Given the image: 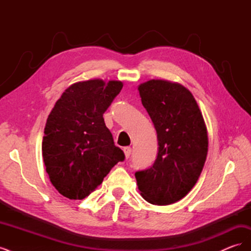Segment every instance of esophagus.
I'll return each instance as SVG.
<instances>
[{
	"mask_svg": "<svg viewBox=\"0 0 251 251\" xmlns=\"http://www.w3.org/2000/svg\"><path fill=\"white\" fill-rule=\"evenodd\" d=\"M124 153H125V156H126V159H127V158H130L131 153H132V149H131L130 147H126V148H124Z\"/></svg>",
	"mask_w": 251,
	"mask_h": 251,
	"instance_id": "obj_1",
	"label": "esophagus"
}]
</instances>
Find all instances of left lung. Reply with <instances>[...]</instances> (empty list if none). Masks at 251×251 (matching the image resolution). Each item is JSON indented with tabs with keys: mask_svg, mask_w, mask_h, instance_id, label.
Instances as JSON below:
<instances>
[{
	"mask_svg": "<svg viewBox=\"0 0 251 251\" xmlns=\"http://www.w3.org/2000/svg\"><path fill=\"white\" fill-rule=\"evenodd\" d=\"M138 90L159 148L154 164L135 177L144 200L169 205L184 198L200 177L208 151L206 126L195 97L180 83L151 79Z\"/></svg>",
	"mask_w": 251,
	"mask_h": 251,
	"instance_id": "left-lung-1",
	"label": "left lung"
}]
</instances>
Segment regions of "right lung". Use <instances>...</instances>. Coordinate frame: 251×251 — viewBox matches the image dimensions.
<instances>
[{
	"label": "right lung",
	"mask_w": 251,
	"mask_h": 251,
	"mask_svg": "<svg viewBox=\"0 0 251 251\" xmlns=\"http://www.w3.org/2000/svg\"><path fill=\"white\" fill-rule=\"evenodd\" d=\"M123 87L117 80L75 82L49 114L42 143L44 163L52 185L66 198H86L125 160L102 117Z\"/></svg>",
	"instance_id": "obj_1"
}]
</instances>
